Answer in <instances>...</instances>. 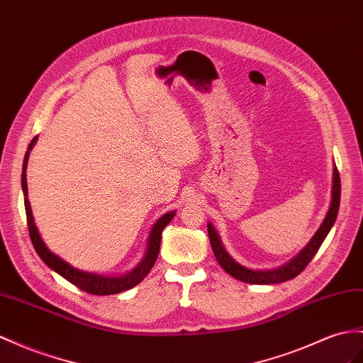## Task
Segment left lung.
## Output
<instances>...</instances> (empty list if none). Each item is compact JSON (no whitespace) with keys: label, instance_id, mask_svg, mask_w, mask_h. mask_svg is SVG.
I'll use <instances>...</instances> for the list:
<instances>
[{"label":"left lung","instance_id":"8db88e82","mask_svg":"<svg viewBox=\"0 0 363 363\" xmlns=\"http://www.w3.org/2000/svg\"><path fill=\"white\" fill-rule=\"evenodd\" d=\"M339 203H340V178H339L337 167L334 165L331 202H330V208L327 211V216H325L320 227L310 239V242L306 244L294 257H291L290 261L277 268H272V270H253V268L244 267L242 264H239L230 256L224 244H222L220 236L216 231L215 225H213L211 222H208L207 230H208V238L211 242L213 253H215V257L219 262V265L224 268L228 274L238 279V281H242L247 284H257V285H270V284H281L285 281H290V279L299 274L303 268L311 262L314 255L318 253V250L320 248L325 238H327L331 227L334 225V222H336Z\"/></svg>","mask_w":363,"mask_h":363}]
</instances>
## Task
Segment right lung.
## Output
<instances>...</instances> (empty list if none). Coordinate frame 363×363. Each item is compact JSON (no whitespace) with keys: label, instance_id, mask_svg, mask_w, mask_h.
I'll return each mask as SVG.
<instances>
[{"label":"right lung","instance_id":"add662e5","mask_svg":"<svg viewBox=\"0 0 363 363\" xmlns=\"http://www.w3.org/2000/svg\"><path fill=\"white\" fill-rule=\"evenodd\" d=\"M36 139L38 136H35L32 139V143L29 144V148H27L26 156H24V162H23V174H21V187L24 193V207H26V215H27V225H29V235L32 239V244L36 250V253L43 259V262L48 265L50 270L55 273H58L62 276L66 281L70 284L77 285L79 290L86 291L89 294H96V296H107V294H116L121 291L130 290V288L138 285L143 279L148 274V272L152 270V267L155 265L157 253H160V245H161V235L162 230L167 227V224L173 219L176 215V211H167L164 215L157 219L152 230L150 235H148L147 239V248L145 253L143 256L141 261L138 262V265L130 270L125 274H119V276H108V274H101V273H93V272H84L79 270V268L70 265L67 261H64L62 257L58 255H55L50 252L49 247L45 245L43 240L38 228L35 225V219L32 215V208H30V202L29 196H27V178H26V169H27V161H29V155L30 150L33 148Z\"/></svg>","mask_w":363,"mask_h":363}]
</instances>
